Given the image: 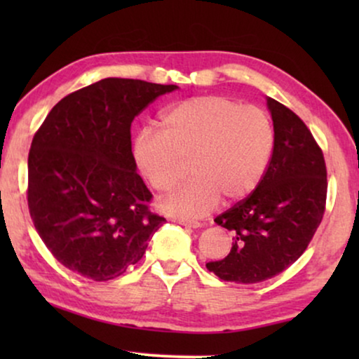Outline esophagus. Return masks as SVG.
<instances>
[{"label":"esophagus","mask_w":359,"mask_h":359,"mask_svg":"<svg viewBox=\"0 0 359 359\" xmlns=\"http://www.w3.org/2000/svg\"><path fill=\"white\" fill-rule=\"evenodd\" d=\"M175 222H178V224L184 225V227H189V229H199V227H201V222H198V220H188V219H175Z\"/></svg>","instance_id":"obj_1"}]
</instances>
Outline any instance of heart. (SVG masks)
Segmentation results:
<instances>
[{
    "mask_svg": "<svg viewBox=\"0 0 359 359\" xmlns=\"http://www.w3.org/2000/svg\"><path fill=\"white\" fill-rule=\"evenodd\" d=\"M274 127L258 106L225 96H196L166 107L160 132L145 129L132 145L150 186L168 193L191 160L194 178L161 201L166 214L196 219L217 205L247 198L262 181L274 150Z\"/></svg>",
    "mask_w": 359,
    "mask_h": 359,
    "instance_id": "1",
    "label": "heart"
}]
</instances>
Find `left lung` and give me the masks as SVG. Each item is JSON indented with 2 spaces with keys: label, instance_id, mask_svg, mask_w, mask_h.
<instances>
[{
  "label": "left lung",
  "instance_id": "left-lung-1",
  "mask_svg": "<svg viewBox=\"0 0 359 359\" xmlns=\"http://www.w3.org/2000/svg\"><path fill=\"white\" fill-rule=\"evenodd\" d=\"M274 150L252 194L214 222L232 233V248L205 268L222 281H266L296 262L313 238L327 203V166L312 132L296 112L268 97Z\"/></svg>",
  "mask_w": 359,
  "mask_h": 359
}]
</instances>
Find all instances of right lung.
<instances>
[{"instance_id":"1","label":"right lung","mask_w":359,"mask_h":359,"mask_svg":"<svg viewBox=\"0 0 359 359\" xmlns=\"http://www.w3.org/2000/svg\"><path fill=\"white\" fill-rule=\"evenodd\" d=\"M104 78L58 101L34 134L27 205L39 237L63 266L93 281L124 274L144 257L165 217L137 173L130 126L176 90Z\"/></svg>"}]
</instances>
